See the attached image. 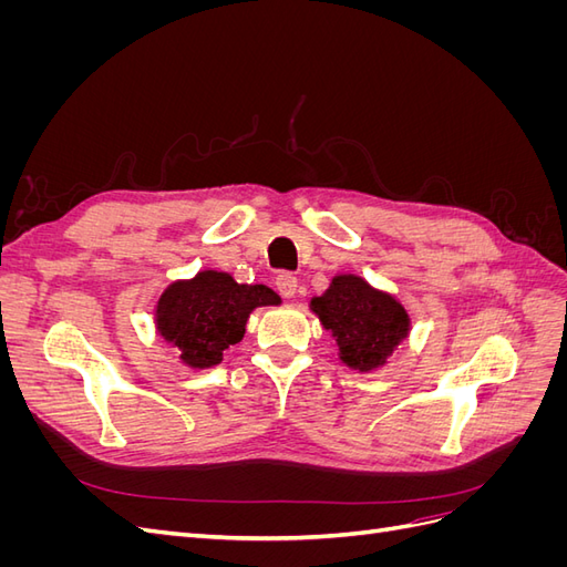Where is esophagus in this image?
<instances>
[{
	"instance_id": "34e87169",
	"label": "esophagus",
	"mask_w": 567,
	"mask_h": 567,
	"mask_svg": "<svg viewBox=\"0 0 567 567\" xmlns=\"http://www.w3.org/2000/svg\"><path fill=\"white\" fill-rule=\"evenodd\" d=\"M274 284H277V290L284 296V298H293L296 290H298V277H293L290 271H279L277 279H274Z\"/></svg>"
}]
</instances>
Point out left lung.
Segmentation results:
<instances>
[{
    "label": "left lung",
    "instance_id": "obj_1",
    "mask_svg": "<svg viewBox=\"0 0 567 567\" xmlns=\"http://www.w3.org/2000/svg\"><path fill=\"white\" fill-rule=\"evenodd\" d=\"M310 307L336 338L342 364L357 371L383 367L409 336L411 321L404 307L354 274H338L323 296L312 298Z\"/></svg>",
    "mask_w": 567,
    "mask_h": 567
}]
</instances>
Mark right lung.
<instances>
[{
  "mask_svg": "<svg viewBox=\"0 0 567 567\" xmlns=\"http://www.w3.org/2000/svg\"><path fill=\"white\" fill-rule=\"evenodd\" d=\"M279 302L281 298L262 284H236L227 271L205 269L165 288L156 305V329L182 352L186 367L208 369L244 338L255 307Z\"/></svg>",
  "mask_w": 567,
  "mask_h": 567,
  "instance_id": "obj_1",
  "label": "right lung"
}]
</instances>
